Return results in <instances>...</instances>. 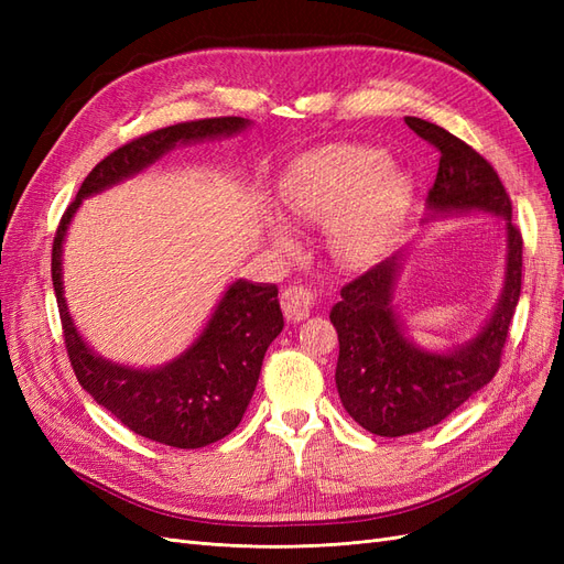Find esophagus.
<instances>
[{"instance_id":"obj_1","label":"esophagus","mask_w":564,"mask_h":564,"mask_svg":"<svg viewBox=\"0 0 564 564\" xmlns=\"http://www.w3.org/2000/svg\"><path fill=\"white\" fill-rule=\"evenodd\" d=\"M313 305H315V296L305 286L294 284V286H286L282 292V311H284L286 319H292V322L305 319L311 315Z\"/></svg>"}]
</instances>
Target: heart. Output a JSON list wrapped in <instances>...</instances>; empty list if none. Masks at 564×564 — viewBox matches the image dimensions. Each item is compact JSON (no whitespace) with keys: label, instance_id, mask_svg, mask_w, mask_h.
I'll use <instances>...</instances> for the list:
<instances>
[{"label":"heart","instance_id":"heart-1","mask_svg":"<svg viewBox=\"0 0 564 564\" xmlns=\"http://www.w3.org/2000/svg\"><path fill=\"white\" fill-rule=\"evenodd\" d=\"M414 197V178L390 164L379 148L336 143L305 155L284 181V202L296 220L332 224L329 245L338 261L362 265L377 256ZM272 240L289 247L284 226Z\"/></svg>","mask_w":564,"mask_h":564}]
</instances>
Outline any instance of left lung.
<instances>
[{
  "label": "left lung",
  "instance_id": "8db88e82",
  "mask_svg": "<svg viewBox=\"0 0 564 564\" xmlns=\"http://www.w3.org/2000/svg\"><path fill=\"white\" fill-rule=\"evenodd\" d=\"M404 122L440 150L437 178L425 197L421 224L497 216L506 259L503 286L489 317L470 338L447 348L416 344L395 305V286L412 245L340 289V301L329 313L338 332V398L365 431L381 437L437 425L494 379L522 284V235L510 220L513 209L491 164L447 129L419 117H404Z\"/></svg>",
  "mask_w": 564,
  "mask_h": 564
}]
</instances>
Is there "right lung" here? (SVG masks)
Wrapping results in <instances>:
<instances>
[{
	"label": "right lung",
	"mask_w": 564,
	"mask_h": 564,
	"mask_svg": "<svg viewBox=\"0 0 564 564\" xmlns=\"http://www.w3.org/2000/svg\"><path fill=\"white\" fill-rule=\"evenodd\" d=\"M253 122L214 117L141 135L94 166L56 230L51 280L58 299L65 346L77 381L129 431L178 449H199L226 437L242 421L259 383L268 346L284 327L275 284L235 280L218 299L193 344L158 367L108 360L77 329L65 301L63 245L82 202L143 174L174 148L230 139Z\"/></svg>",
	"instance_id": "obj_1"
}]
</instances>
